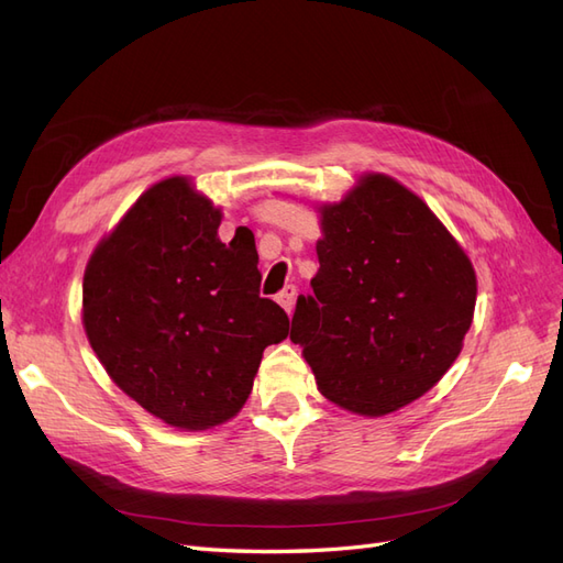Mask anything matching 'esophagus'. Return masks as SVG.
<instances>
[{"label":"esophagus","instance_id":"34e87169","mask_svg":"<svg viewBox=\"0 0 563 563\" xmlns=\"http://www.w3.org/2000/svg\"><path fill=\"white\" fill-rule=\"evenodd\" d=\"M296 296H298V288L294 286V284H288V286H284L282 291L277 294V302L282 305V308L291 314V310H294V305H296Z\"/></svg>","mask_w":563,"mask_h":563}]
</instances>
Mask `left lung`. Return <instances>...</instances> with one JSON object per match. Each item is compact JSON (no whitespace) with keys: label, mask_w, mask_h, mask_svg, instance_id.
<instances>
[{"label":"left lung","mask_w":563,"mask_h":563,"mask_svg":"<svg viewBox=\"0 0 563 563\" xmlns=\"http://www.w3.org/2000/svg\"><path fill=\"white\" fill-rule=\"evenodd\" d=\"M319 272L291 340L327 399L360 416L416 401L453 366L472 327L476 275L418 195L366 174L321 207Z\"/></svg>","instance_id":"left-lung-1"}]
</instances>
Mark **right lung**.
Masks as SVG:
<instances>
[{
	"label": "right lung",
	"mask_w": 563,
	"mask_h": 563,
	"mask_svg": "<svg viewBox=\"0 0 563 563\" xmlns=\"http://www.w3.org/2000/svg\"><path fill=\"white\" fill-rule=\"evenodd\" d=\"M220 209L183 176L145 190L84 272V331L119 389L178 430L240 413L288 317L261 298L255 244L218 240Z\"/></svg>",
	"instance_id": "add662e5"
}]
</instances>
